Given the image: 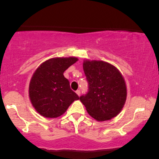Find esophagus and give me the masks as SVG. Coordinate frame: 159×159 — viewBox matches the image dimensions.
I'll use <instances>...</instances> for the list:
<instances>
[{"label":"esophagus","instance_id":"1","mask_svg":"<svg viewBox=\"0 0 159 159\" xmlns=\"http://www.w3.org/2000/svg\"><path fill=\"white\" fill-rule=\"evenodd\" d=\"M76 93H77L78 96H80V94H81V90H76Z\"/></svg>","mask_w":159,"mask_h":159}]
</instances>
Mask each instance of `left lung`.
Segmentation results:
<instances>
[{
  "label": "left lung",
  "instance_id": "1",
  "mask_svg": "<svg viewBox=\"0 0 159 159\" xmlns=\"http://www.w3.org/2000/svg\"><path fill=\"white\" fill-rule=\"evenodd\" d=\"M83 69L88 92L80 96L88 114L97 121L117 116L127 96L125 80L114 66L101 61H84Z\"/></svg>",
  "mask_w": 159,
  "mask_h": 159
}]
</instances>
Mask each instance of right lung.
Wrapping results in <instances>:
<instances>
[{"mask_svg": "<svg viewBox=\"0 0 159 159\" xmlns=\"http://www.w3.org/2000/svg\"><path fill=\"white\" fill-rule=\"evenodd\" d=\"M78 58L56 57L45 61L36 69L29 85V97L33 106L42 116L56 118L79 97L70 88L63 72Z\"/></svg>", "mask_w": 159, "mask_h": 159, "instance_id": "right-lung-1", "label": "right lung"}]
</instances>
